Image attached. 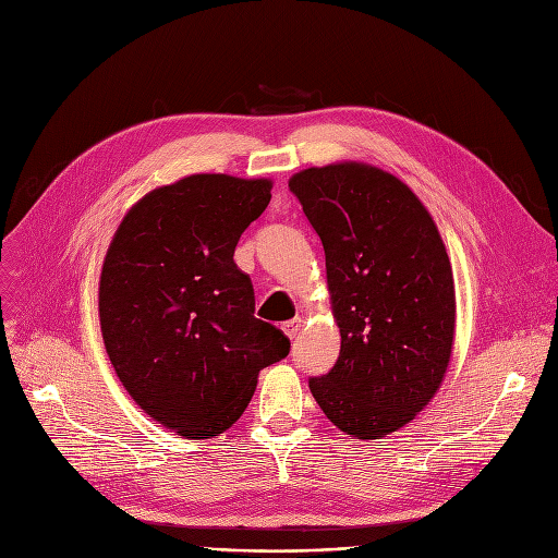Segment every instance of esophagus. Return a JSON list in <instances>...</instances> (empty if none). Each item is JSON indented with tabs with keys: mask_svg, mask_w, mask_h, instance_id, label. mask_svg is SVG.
<instances>
[{
	"mask_svg": "<svg viewBox=\"0 0 558 558\" xmlns=\"http://www.w3.org/2000/svg\"><path fill=\"white\" fill-rule=\"evenodd\" d=\"M301 326H303L301 318H291V320H287V324H282V332H284L289 339H294V337L299 335Z\"/></svg>",
	"mask_w": 558,
	"mask_h": 558,
	"instance_id": "34e87169",
	"label": "esophagus"
}]
</instances>
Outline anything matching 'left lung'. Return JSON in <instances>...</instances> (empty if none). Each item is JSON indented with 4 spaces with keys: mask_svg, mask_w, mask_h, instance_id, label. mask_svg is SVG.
I'll return each instance as SVG.
<instances>
[{
    "mask_svg": "<svg viewBox=\"0 0 558 558\" xmlns=\"http://www.w3.org/2000/svg\"><path fill=\"white\" fill-rule=\"evenodd\" d=\"M289 190L324 244L341 335L312 396L341 432L383 438L423 412L452 357L457 299L441 232L409 185L375 165L310 167Z\"/></svg>",
    "mask_w": 558,
    "mask_h": 558,
    "instance_id": "1",
    "label": "left lung"
}]
</instances>
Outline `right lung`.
Here are the masks:
<instances>
[{
  "mask_svg": "<svg viewBox=\"0 0 558 558\" xmlns=\"http://www.w3.org/2000/svg\"><path fill=\"white\" fill-rule=\"evenodd\" d=\"M271 179L192 173L144 194L117 226L99 278L110 364L133 402L183 438H213L248 407L289 339L255 318L234 264L242 232L271 201Z\"/></svg>",
  "mask_w": 558,
  "mask_h": 558,
  "instance_id": "add662e5",
  "label": "right lung"
}]
</instances>
